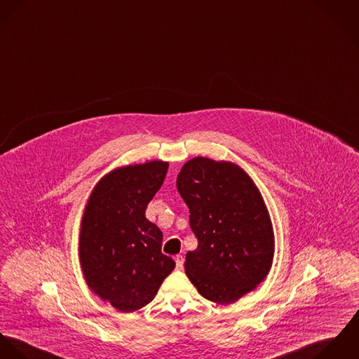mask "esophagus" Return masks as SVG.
<instances>
[{"mask_svg": "<svg viewBox=\"0 0 359 359\" xmlns=\"http://www.w3.org/2000/svg\"><path fill=\"white\" fill-rule=\"evenodd\" d=\"M175 262H176V269L177 270H183V266H184V257L182 255H177L175 257Z\"/></svg>", "mask_w": 359, "mask_h": 359, "instance_id": "34e87169", "label": "esophagus"}]
</instances>
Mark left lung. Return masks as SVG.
Returning <instances> with one entry per match:
<instances>
[{
    "label": "left lung",
    "mask_w": 359,
    "mask_h": 359,
    "mask_svg": "<svg viewBox=\"0 0 359 359\" xmlns=\"http://www.w3.org/2000/svg\"><path fill=\"white\" fill-rule=\"evenodd\" d=\"M176 186L198 239L186 274L205 299L234 303L271 269L274 233L263 198L236 163L203 157L183 165Z\"/></svg>",
    "instance_id": "1"
}]
</instances>
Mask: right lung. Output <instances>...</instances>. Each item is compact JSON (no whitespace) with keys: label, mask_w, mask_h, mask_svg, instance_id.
<instances>
[{"label":"right lung","mask_w":359,"mask_h":359,"mask_svg":"<svg viewBox=\"0 0 359 359\" xmlns=\"http://www.w3.org/2000/svg\"><path fill=\"white\" fill-rule=\"evenodd\" d=\"M168 166L151 161L118 168L96 184L85 208L80 236L83 277L97 296L123 313L149 304L175 269L173 259L161 252L160 229L146 219Z\"/></svg>","instance_id":"add662e5"}]
</instances>
